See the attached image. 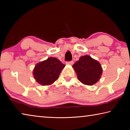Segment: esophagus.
Wrapping results in <instances>:
<instances>
[{"instance_id": "esophagus-1", "label": "esophagus", "mask_w": 130, "mask_h": 130, "mask_svg": "<svg viewBox=\"0 0 130 130\" xmlns=\"http://www.w3.org/2000/svg\"><path fill=\"white\" fill-rule=\"evenodd\" d=\"M67 63V64H68V65H73V63H74V62L73 61H67V62H66Z\"/></svg>"}]
</instances>
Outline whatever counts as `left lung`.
Segmentation results:
<instances>
[{
    "label": "left lung",
    "instance_id": "1",
    "mask_svg": "<svg viewBox=\"0 0 130 130\" xmlns=\"http://www.w3.org/2000/svg\"><path fill=\"white\" fill-rule=\"evenodd\" d=\"M78 80L84 84L92 85L97 83L102 74L100 63L89 56L81 57L72 66Z\"/></svg>",
    "mask_w": 130,
    "mask_h": 130
}]
</instances>
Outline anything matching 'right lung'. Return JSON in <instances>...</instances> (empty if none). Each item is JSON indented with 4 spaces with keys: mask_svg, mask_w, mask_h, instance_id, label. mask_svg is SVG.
Wrapping results in <instances>:
<instances>
[{
    "mask_svg": "<svg viewBox=\"0 0 130 130\" xmlns=\"http://www.w3.org/2000/svg\"><path fill=\"white\" fill-rule=\"evenodd\" d=\"M65 66L57 58L50 57L36 65L33 70L34 78L42 85L52 84L58 78Z\"/></svg>",
    "mask_w": 130,
    "mask_h": 130,
    "instance_id": "add662e5",
    "label": "right lung"
}]
</instances>
